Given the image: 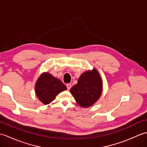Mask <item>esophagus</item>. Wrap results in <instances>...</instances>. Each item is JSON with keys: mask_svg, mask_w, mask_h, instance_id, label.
<instances>
[{"mask_svg": "<svg viewBox=\"0 0 147 147\" xmlns=\"http://www.w3.org/2000/svg\"><path fill=\"white\" fill-rule=\"evenodd\" d=\"M66 86H67V90H69L70 89H71V85L70 83H67V85H66Z\"/></svg>", "mask_w": 147, "mask_h": 147, "instance_id": "1", "label": "esophagus"}]
</instances>
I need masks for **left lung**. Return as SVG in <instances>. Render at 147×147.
I'll list each match as a JSON object with an SVG mask.
<instances>
[{"label":"left lung","mask_w":147,"mask_h":147,"mask_svg":"<svg viewBox=\"0 0 147 147\" xmlns=\"http://www.w3.org/2000/svg\"><path fill=\"white\" fill-rule=\"evenodd\" d=\"M70 92L81 107L92 105L97 101L102 92V82L98 71L93 69L82 74Z\"/></svg>","instance_id":"1"}]
</instances>
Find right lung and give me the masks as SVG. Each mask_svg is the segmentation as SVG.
Wrapping results in <instances>:
<instances>
[{
	"label": "right lung",
	"mask_w": 147,
	"mask_h": 147,
	"mask_svg": "<svg viewBox=\"0 0 147 147\" xmlns=\"http://www.w3.org/2000/svg\"><path fill=\"white\" fill-rule=\"evenodd\" d=\"M67 89L61 81L48 73L42 74L35 85L36 95L43 104H49L58 93Z\"/></svg>",
	"instance_id": "1"
}]
</instances>
